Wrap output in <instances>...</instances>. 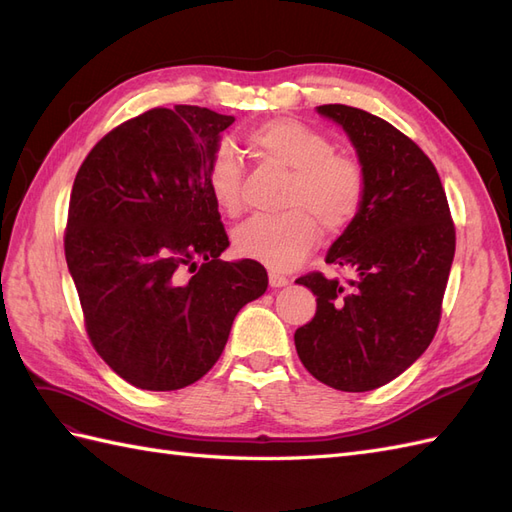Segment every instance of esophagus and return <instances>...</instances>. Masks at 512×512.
I'll return each instance as SVG.
<instances>
[{
    "instance_id": "obj_1",
    "label": "esophagus",
    "mask_w": 512,
    "mask_h": 512,
    "mask_svg": "<svg viewBox=\"0 0 512 512\" xmlns=\"http://www.w3.org/2000/svg\"><path fill=\"white\" fill-rule=\"evenodd\" d=\"M288 277L286 275H280V273H275V271H271L269 273V286L271 288H284V286H288Z\"/></svg>"
}]
</instances>
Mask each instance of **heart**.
<instances>
[{
	"mask_svg": "<svg viewBox=\"0 0 512 512\" xmlns=\"http://www.w3.org/2000/svg\"><path fill=\"white\" fill-rule=\"evenodd\" d=\"M245 143L260 160L290 170L280 215H256L237 226L232 247L241 258L273 271H288L314 250L321 224L331 235L344 232L365 205L367 175L363 164L337 153L335 143L305 123L275 117L258 123ZM207 188L224 213L243 209V162L230 145L215 149L207 164Z\"/></svg>",
	"mask_w": 512,
	"mask_h": 512,
	"instance_id": "heart-1",
	"label": "heart"
}]
</instances>
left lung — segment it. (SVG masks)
<instances>
[{
  "label": "left lung",
  "mask_w": 512,
  "mask_h": 512,
  "mask_svg": "<svg viewBox=\"0 0 512 512\" xmlns=\"http://www.w3.org/2000/svg\"><path fill=\"white\" fill-rule=\"evenodd\" d=\"M318 113L346 130L367 175L365 205L327 254L346 282L314 271L316 316L294 333L305 369L337 391L395 380L438 331L455 256V224L436 166L389 121L346 104Z\"/></svg>",
  "instance_id": "obj_1"
}]
</instances>
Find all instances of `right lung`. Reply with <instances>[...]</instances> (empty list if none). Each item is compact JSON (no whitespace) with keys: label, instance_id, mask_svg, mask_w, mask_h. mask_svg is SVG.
<instances>
[{"label":"right lung","instance_id":"obj_1","mask_svg":"<svg viewBox=\"0 0 512 512\" xmlns=\"http://www.w3.org/2000/svg\"><path fill=\"white\" fill-rule=\"evenodd\" d=\"M235 121L151 108L108 132L76 173L64 250L91 346L143 391H177L220 359L239 309L265 294L256 260H220L228 235L207 164Z\"/></svg>","mask_w":512,"mask_h":512}]
</instances>
